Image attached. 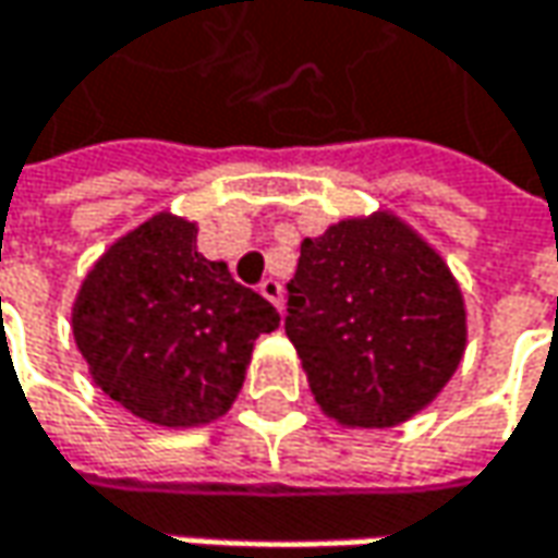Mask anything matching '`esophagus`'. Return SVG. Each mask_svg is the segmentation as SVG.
Listing matches in <instances>:
<instances>
[{"label":"esophagus","instance_id":"obj_1","mask_svg":"<svg viewBox=\"0 0 558 558\" xmlns=\"http://www.w3.org/2000/svg\"><path fill=\"white\" fill-rule=\"evenodd\" d=\"M260 294L267 298L276 311H282V307H286V301H282V282H276V279H264V282H260Z\"/></svg>","mask_w":558,"mask_h":558}]
</instances>
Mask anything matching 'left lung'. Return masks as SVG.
I'll return each mask as SVG.
<instances>
[{
	"instance_id": "1",
	"label": "left lung",
	"mask_w": 558,
	"mask_h": 558,
	"mask_svg": "<svg viewBox=\"0 0 558 558\" xmlns=\"http://www.w3.org/2000/svg\"><path fill=\"white\" fill-rule=\"evenodd\" d=\"M286 335L323 416L395 428L460 369L465 298L438 247L378 207L301 242Z\"/></svg>"
}]
</instances>
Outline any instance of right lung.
I'll return each mask as SVG.
<instances>
[{"mask_svg":"<svg viewBox=\"0 0 558 558\" xmlns=\"http://www.w3.org/2000/svg\"><path fill=\"white\" fill-rule=\"evenodd\" d=\"M279 326L223 260L198 254V223L158 210L89 267L71 332L111 400L158 428H202L242 391L254 341Z\"/></svg>","mask_w":558,"mask_h":558,"instance_id":"right-lung-1","label":"right lung"}]
</instances>
